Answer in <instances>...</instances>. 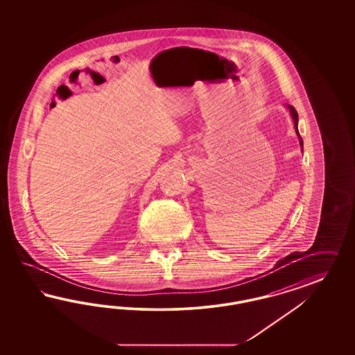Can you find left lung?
I'll use <instances>...</instances> for the list:
<instances>
[{
    "instance_id": "obj_1",
    "label": "left lung",
    "mask_w": 355,
    "mask_h": 355,
    "mask_svg": "<svg viewBox=\"0 0 355 355\" xmlns=\"http://www.w3.org/2000/svg\"><path fill=\"white\" fill-rule=\"evenodd\" d=\"M288 107H289V110H291V117H293V121H294V128H295V132H297V135H298L300 144H301V147L303 148V140H302L300 131H298V113H297L295 107H293V105H288Z\"/></svg>"
}]
</instances>
